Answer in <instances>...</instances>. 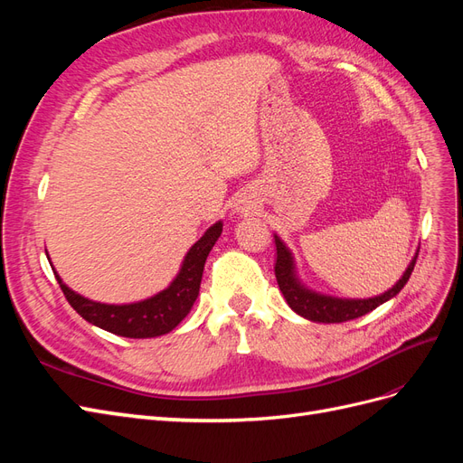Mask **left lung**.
I'll use <instances>...</instances> for the list:
<instances>
[{
    "label": "left lung",
    "instance_id": "8db88e82",
    "mask_svg": "<svg viewBox=\"0 0 463 463\" xmlns=\"http://www.w3.org/2000/svg\"><path fill=\"white\" fill-rule=\"evenodd\" d=\"M274 243H276L274 274L278 279L279 291L284 293V298L293 311L315 322H345V320H354L371 313L378 305H383L384 301L398 296L402 288L408 284L417 260L415 257L408 266V270L403 272L400 282L386 293H383V296L373 298V299H335V298L318 296V293L305 289L298 282L296 274H293L291 253L286 249V245L278 240V237L274 240Z\"/></svg>",
    "mask_w": 463,
    "mask_h": 463
}]
</instances>
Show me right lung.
Segmentation results:
<instances>
[{
    "label": "right lung",
    "instance_id": "1",
    "mask_svg": "<svg viewBox=\"0 0 463 463\" xmlns=\"http://www.w3.org/2000/svg\"><path fill=\"white\" fill-rule=\"evenodd\" d=\"M222 233V223L208 228L201 240L194 243L184 260V266L172 282V286L160 291L158 296L131 305H106L85 299L73 289H69L61 278L55 274V279L63 291L65 299L73 309L89 320L90 325L104 328L123 338H154L172 332L181 320L187 317L191 307L199 296L204 262Z\"/></svg>",
    "mask_w": 463,
    "mask_h": 463
}]
</instances>
